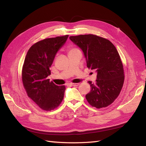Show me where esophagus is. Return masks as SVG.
Listing matches in <instances>:
<instances>
[{"instance_id": "esophagus-1", "label": "esophagus", "mask_w": 146, "mask_h": 146, "mask_svg": "<svg viewBox=\"0 0 146 146\" xmlns=\"http://www.w3.org/2000/svg\"><path fill=\"white\" fill-rule=\"evenodd\" d=\"M70 85L73 86H76L79 85V83H70Z\"/></svg>"}]
</instances>
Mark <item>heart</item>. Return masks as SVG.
<instances>
[{
    "label": "heart",
    "mask_w": 146,
    "mask_h": 146,
    "mask_svg": "<svg viewBox=\"0 0 146 146\" xmlns=\"http://www.w3.org/2000/svg\"><path fill=\"white\" fill-rule=\"evenodd\" d=\"M75 49H76V48H70V49H69V52L72 51H73V50H75Z\"/></svg>",
    "instance_id": "b5f03b06"
}]
</instances>
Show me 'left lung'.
Wrapping results in <instances>:
<instances>
[{
  "mask_svg": "<svg viewBox=\"0 0 146 146\" xmlns=\"http://www.w3.org/2000/svg\"><path fill=\"white\" fill-rule=\"evenodd\" d=\"M70 39L83 51L88 68L97 73L95 83L88 82L91 90L86 99L97 108L108 106L120 94L124 82L123 64L116 48L109 40L97 35L70 36Z\"/></svg>",
  "mask_w": 146,
  "mask_h": 146,
  "instance_id": "obj_1",
  "label": "left lung"
}]
</instances>
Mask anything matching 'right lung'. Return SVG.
Returning a JSON list of instances; mask_svg holds the SVG:
<instances>
[{"label": "right lung", "mask_w": 146, "mask_h": 146, "mask_svg": "<svg viewBox=\"0 0 146 146\" xmlns=\"http://www.w3.org/2000/svg\"><path fill=\"white\" fill-rule=\"evenodd\" d=\"M68 35L47 38L29 48L22 70V80L27 96L41 109L50 111L57 108L64 97L65 86L49 81L52 62L58 51L66 42Z\"/></svg>", "instance_id": "1"}]
</instances>
